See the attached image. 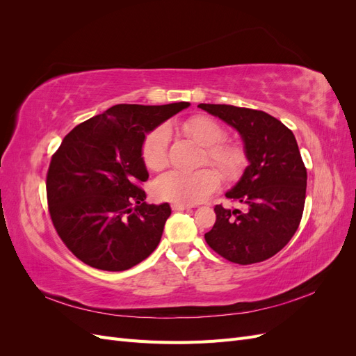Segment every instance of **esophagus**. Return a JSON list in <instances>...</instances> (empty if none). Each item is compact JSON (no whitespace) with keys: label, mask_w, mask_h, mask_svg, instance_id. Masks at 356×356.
<instances>
[{"label":"esophagus","mask_w":356,"mask_h":356,"mask_svg":"<svg viewBox=\"0 0 356 356\" xmlns=\"http://www.w3.org/2000/svg\"><path fill=\"white\" fill-rule=\"evenodd\" d=\"M170 208H172V211H186V209H191L193 207L191 204H186V203H172L170 204Z\"/></svg>","instance_id":"obj_1"}]
</instances>
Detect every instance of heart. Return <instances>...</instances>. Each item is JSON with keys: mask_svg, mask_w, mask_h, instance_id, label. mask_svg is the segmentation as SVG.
Instances as JSON below:
<instances>
[{"mask_svg": "<svg viewBox=\"0 0 356 356\" xmlns=\"http://www.w3.org/2000/svg\"><path fill=\"white\" fill-rule=\"evenodd\" d=\"M184 132L197 144L208 148V159L220 168L224 175L234 177L238 174L243 157L238 148L221 145L225 138L224 129L209 117H191L182 124ZM170 131L166 124L156 127L149 132L141 147V156L149 170H160L168 163V145ZM220 186L218 172L211 168L195 172L170 170L157 178L154 182V196L161 200L175 203L196 204L208 199Z\"/></svg>", "mask_w": 356, "mask_h": 356, "instance_id": "1", "label": "heart"}]
</instances>
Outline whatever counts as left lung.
I'll use <instances>...</instances> for the list:
<instances>
[{
    "label": "left lung",
    "mask_w": 356,
    "mask_h": 356,
    "mask_svg": "<svg viewBox=\"0 0 356 356\" xmlns=\"http://www.w3.org/2000/svg\"><path fill=\"white\" fill-rule=\"evenodd\" d=\"M241 135L248 166L225 193L245 211L215 207L217 221L204 241L225 260L252 264L277 254L291 241L303 215L307 172L294 134L264 111L199 104Z\"/></svg>",
    "instance_id": "obj_1"
}]
</instances>
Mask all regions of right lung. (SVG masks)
I'll use <instances>...</instances> for the list:
<instances>
[{
  "label": "right lung",
  "instance_id": "1",
  "mask_svg": "<svg viewBox=\"0 0 356 356\" xmlns=\"http://www.w3.org/2000/svg\"><path fill=\"white\" fill-rule=\"evenodd\" d=\"M188 106L114 105L63 138L47 172V202L53 225L79 260L122 272L156 250L170 207L145 202L141 147L147 134Z\"/></svg>",
  "mask_w": 356,
  "mask_h": 356
}]
</instances>
